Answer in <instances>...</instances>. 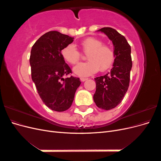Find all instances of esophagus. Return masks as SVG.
<instances>
[{
  "label": "esophagus",
  "mask_w": 161,
  "mask_h": 161,
  "mask_svg": "<svg viewBox=\"0 0 161 161\" xmlns=\"http://www.w3.org/2000/svg\"><path fill=\"white\" fill-rule=\"evenodd\" d=\"M87 79H87V78H80V80H81L82 82H85V81Z\"/></svg>",
  "instance_id": "1"
}]
</instances>
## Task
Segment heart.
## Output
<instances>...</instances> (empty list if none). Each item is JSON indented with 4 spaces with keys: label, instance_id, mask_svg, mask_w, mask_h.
Instances as JSON below:
<instances>
[{
    "label": "heart",
    "instance_id": "b5f03b06",
    "mask_svg": "<svg viewBox=\"0 0 161 161\" xmlns=\"http://www.w3.org/2000/svg\"><path fill=\"white\" fill-rule=\"evenodd\" d=\"M82 50L87 53L86 58L89 61L81 62L73 69L75 75L80 77L89 76L97 72L108 70L115 61V53L112 47L103 44L99 39L89 37L80 42ZM62 56L66 62L75 64L80 60V53L73 43L65 46L61 51Z\"/></svg>",
    "mask_w": 161,
    "mask_h": 161
}]
</instances>
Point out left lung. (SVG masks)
<instances>
[{
  "instance_id": "obj_1",
  "label": "left lung",
  "mask_w": 161,
  "mask_h": 161,
  "mask_svg": "<svg viewBox=\"0 0 161 161\" xmlns=\"http://www.w3.org/2000/svg\"><path fill=\"white\" fill-rule=\"evenodd\" d=\"M98 31L104 33L112 41L115 61L109 72L95 79L96 91L93 99L99 108L109 110L121 103L128 89L132 67L131 47L125 37L113 28L103 27Z\"/></svg>"
}]
</instances>
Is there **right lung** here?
<instances>
[{
  "mask_svg": "<svg viewBox=\"0 0 161 161\" xmlns=\"http://www.w3.org/2000/svg\"><path fill=\"white\" fill-rule=\"evenodd\" d=\"M73 39L51 31L39 38L31 50L32 80L42 101L53 111L60 112L69 109L81 83L79 78H64L72 70L63 59L61 51Z\"/></svg>",
  "mask_w": 161,
  "mask_h": 161,
  "instance_id": "add662e5",
  "label": "right lung"
}]
</instances>
